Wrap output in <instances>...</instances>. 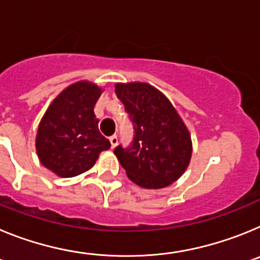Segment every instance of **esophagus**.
<instances>
[{"instance_id":"1","label":"esophagus","mask_w":260,"mask_h":260,"mask_svg":"<svg viewBox=\"0 0 260 260\" xmlns=\"http://www.w3.org/2000/svg\"><path fill=\"white\" fill-rule=\"evenodd\" d=\"M109 141H110V144H112V148H114V147L117 146V143H118V137H117L116 134H113L109 138Z\"/></svg>"}]
</instances>
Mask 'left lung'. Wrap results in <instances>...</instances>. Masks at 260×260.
Wrapping results in <instances>:
<instances>
[{"label":"left lung","instance_id":"obj_1","mask_svg":"<svg viewBox=\"0 0 260 260\" xmlns=\"http://www.w3.org/2000/svg\"><path fill=\"white\" fill-rule=\"evenodd\" d=\"M116 95L134 128L128 147L114 148L130 180L161 189L178 180L191 157V138L171 102L147 83L116 84Z\"/></svg>","mask_w":260,"mask_h":260}]
</instances>
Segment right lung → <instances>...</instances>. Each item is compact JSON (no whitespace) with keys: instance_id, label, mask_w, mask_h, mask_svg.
I'll return each mask as SVG.
<instances>
[{"instance_id":"add662e5","label":"right lung","mask_w":260,"mask_h":260,"mask_svg":"<svg viewBox=\"0 0 260 260\" xmlns=\"http://www.w3.org/2000/svg\"><path fill=\"white\" fill-rule=\"evenodd\" d=\"M102 89L78 82L58 95L39 125L36 151L41 164L59 177L88 171L110 142L99 132L93 107Z\"/></svg>"}]
</instances>
